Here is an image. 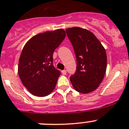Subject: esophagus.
<instances>
[{
    "mask_svg": "<svg viewBox=\"0 0 129 129\" xmlns=\"http://www.w3.org/2000/svg\"><path fill=\"white\" fill-rule=\"evenodd\" d=\"M62 74L63 75H66V74H67V70H62Z\"/></svg>",
    "mask_w": 129,
    "mask_h": 129,
    "instance_id": "34e87169",
    "label": "esophagus"
}]
</instances>
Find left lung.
Segmentation results:
<instances>
[{
  "label": "left lung",
  "instance_id": "1",
  "mask_svg": "<svg viewBox=\"0 0 129 129\" xmlns=\"http://www.w3.org/2000/svg\"><path fill=\"white\" fill-rule=\"evenodd\" d=\"M72 44L77 68L70 80L77 92L87 94L98 88L103 81L107 69L105 49L90 31L79 27L66 29Z\"/></svg>",
  "mask_w": 129,
  "mask_h": 129
}]
</instances>
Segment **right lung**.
<instances>
[{
    "label": "right lung",
    "instance_id": "right-lung-1",
    "mask_svg": "<svg viewBox=\"0 0 129 129\" xmlns=\"http://www.w3.org/2000/svg\"><path fill=\"white\" fill-rule=\"evenodd\" d=\"M66 36L58 29L39 34L24 46L19 58L18 73L24 86L35 96L44 97L54 90L60 71L53 64V53Z\"/></svg>",
    "mask_w": 129,
    "mask_h": 129
}]
</instances>
